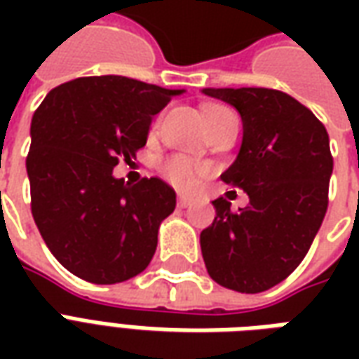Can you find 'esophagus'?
Masks as SVG:
<instances>
[{"label":"esophagus","mask_w":359,"mask_h":359,"mask_svg":"<svg viewBox=\"0 0 359 359\" xmlns=\"http://www.w3.org/2000/svg\"><path fill=\"white\" fill-rule=\"evenodd\" d=\"M177 203H179V208H188V205H192V203H194V198H190V196L187 194H179Z\"/></svg>","instance_id":"34e87169"}]
</instances>
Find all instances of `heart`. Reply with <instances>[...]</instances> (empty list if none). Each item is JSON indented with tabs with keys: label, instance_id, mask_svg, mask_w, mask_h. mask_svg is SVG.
<instances>
[{
	"label": "heart",
	"instance_id": "1",
	"mask_svg": "<svg viewBox=\"0 0 359 359\" xmlns=\"http://www.w3.org/2000/svg\"><path fill=\"white\" fill-rule=\"evenodd\" d=\"M226 117H234L233 111H229L226 107H221V105H211V107L205 109V118H208L210 130H213ZM157 125H159V121L156 123V126ZM161 172L165 175V179L171 180L175 187L192 188L196 187L198 179L208 172V167L198 163V161H192L190 157L171 156L161 163Z\"/></svg>",
	"mask_w": 359,
	"mask_h": 359
}]
</instances>
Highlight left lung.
<instances>
[{"instance_id": "obj_1", "label": "left lung", "mask_w": 359, "mask_h": 359, "mask_svg": "<svg viewBox=\"0 0 359 359\" xmlns=\"http://www.w3.org/2000/svg\"><path fill=\"white\" fill-rule=\"evenodd\" d=\"M241 113L242 146L221 179L242 188L246 208L213 202L200 234L210 277L236 292H264L308 254L329 205L332 156L323 123L292 95L273 88H205Z\"/></svg>"}]
</instances>
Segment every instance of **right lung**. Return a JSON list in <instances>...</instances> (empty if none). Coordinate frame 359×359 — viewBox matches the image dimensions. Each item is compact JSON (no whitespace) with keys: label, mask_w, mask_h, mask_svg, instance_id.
I'll return each instance as SVG.
<instances>
[{"label":"right lung","mask_w":359,"mask_h":359,"mask_svg":"<svg viewBox=\"0 0 359 359\" xmlns=\"http://www.w3.org/2000/svg\"><path fill=\"white\" fill-rule=\"evenodd\" d=\"M184 90L105 74L53 88L30 125L32 217L65 269L95 285L136 277L156 254L177 196L157 177L128 184L113 167L146 146L151 117Z\"/></svg>","instance_id":"obj_1"}]
</instances>
